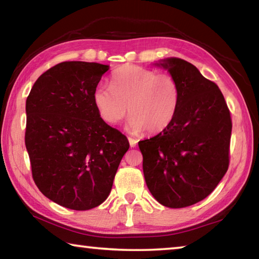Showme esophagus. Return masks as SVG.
I'll return each mask as SVG.
<instances>
[{"instance_id":"1","label":"esophagus","mask_w":259,"mask_h":259,"mask_svg":"<svg viewBox=\"0 0 259 259\" xmlns=\"http://www.w3.org/2000/svg\"><path fill=\"white\" fill-rule=\"evenodd\" d=\"M129 143H130V146H131V147H135L136 145H137L138 140H137V139H135V138H131V137H129Z\"/></svg>"}]
</instances>
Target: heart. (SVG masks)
<instances>
[{"label":"heart","mask_w":259,"mask_h":259,"mask_svg":"<svg viewBox=\"0 0 259 259\" xmlns=\"http://www.w3.org/2000/svg\"><path fill=\"white\" fill-rule=\"evenodd\" d=\"M99 116L115 124L129 113L133 134L146 130L159 134L171 124L181 104V88L168 74L136 65H124L113 73L109 87L100 84L93 95Z\"/></svg>","instance_id":"obj_1"}]
</instances>
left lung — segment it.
Wrapping results in <instances>:
<instances>
[{"label":"left lung","instance_id":"left-lung-1","mask_svg":"<svg viewBox=\"0 0 259 259\" xmlns=\"http://www.w3.org/2000/svg\"><path fill=\"white\" fill-rule=\"evenodd\" d=\"M157 65L178 82L181 104L168 128L138 143L144 176L161 204L185 208L207 198L229 169L231 113L218 85L194 65L181 58Z\"/></svg>","mask_w":259,"mask_h":259}]
</instances>
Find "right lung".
Listing matches in <instances>:
<instances>
[{
  "mask_svg": "<svg viewBox=\"0 0 259 259\" xmlns=\"http://www.w3.org/2000/svg\"><path fill=\"white\" fill-rule=\"evenodd\" d=\"M107 65L64 61L37 78L26 100L25 145L32 176L48 199L73 210L102 204L129 142L96 109Z\"/></svg>",
  "mask_w": 259,
  "mask_h": 259,
  "instance_id": "obj_1",
  "label": "right lung"
}]
</instances>
